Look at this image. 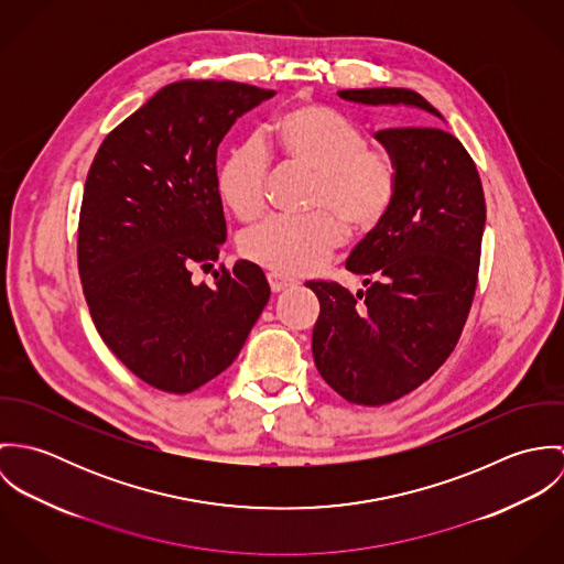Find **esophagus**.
Returning <instances> with one entry per match:
<instances>
[{"instance_id":"1","label":"esophagus","mask_w":564,"mask_h":564,"mask_svg":"<svg viewBox=\"0 0 564 564\" xmlns=\"http://www.w3.org/2000/svg\"><path fill=\"white\" fill-rule=\"evenodd\" d=\"M267 280H269V286H271V291H273V293H282V291H286L289 286H293V284H295L293 280H289V278L280 275V273H269V275H267Z\"/></svg>"}]
</instances>
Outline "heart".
<instances>
[{
  "label": "heart",
  "mask_w": 564,
  "mask_h": 564,
  "mask_svg": "<svg viewBox=\"0 0 564 564\" xmlns=\"http://www.w3.org/2000/svg\"><path fill=\"white\" fill-rule=\"evenodd\" d=\"M284 159L315 173L311 217H273L249 230L241 253L275 273L306 275L322 269L345 241L343 221L373 230L391 213L400 193V166L391 152L367 148L365 132L334 108L302 104L275 121ZM269 156L258 139L235 145L217 171L224 204L253 221L264 208Z\"/></svg>",
  "instance_id": "b5f03b06"
}]
</instances>
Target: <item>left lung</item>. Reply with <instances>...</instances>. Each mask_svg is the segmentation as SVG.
Segmentation results:
<instances>
[{"label": "left lung", "mask_w": 564, "mask_h": 564, "mask_svg": "<svg viewBox=\"0 0 564 564\" xmlns=\"http://www.w3.org/2000/svg\"><path fill=\"white\" fill-rule=\"evenodd\" d=\"M338 97L443 119L410 88H347ZM376 139L398 161L400 193L345 262L367 291L308 282L322 304L315 365L340 398L362 405L400 400L449 358L474 302L486 221L476 162L456 137L410 126Z\"/></svg>", "instance_id": "obj_1"}]
</instances>
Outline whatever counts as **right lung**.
<instances>
[{
    "instance_id": "1",
    "label": "right lung",
    "mask_w": 564,
    "mask_h": 564,
    "mask_svg": "<svg viewBox=\"0 0 564 564\" xmlns=\"http://www.w3.org/2000/svg\"><path fill=\"white\" fill-rule=\"evenodd\" d=\"M275 90L228 80L166 84L101 143L84 186L82 289L112 354L143 382L191 393L239 356L271 289L239 260L193 284L226 242L217 148Z\"/></svg>"
}]
</instances>
